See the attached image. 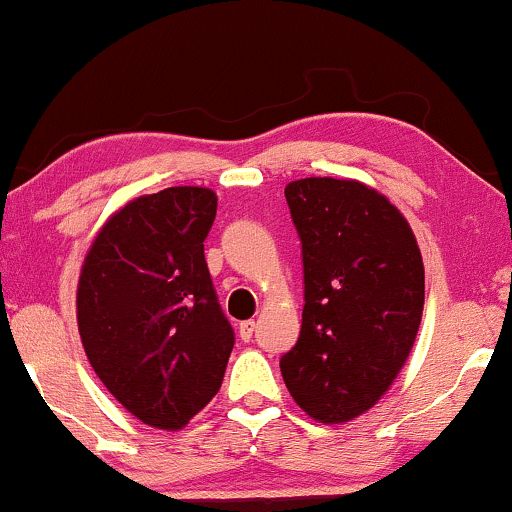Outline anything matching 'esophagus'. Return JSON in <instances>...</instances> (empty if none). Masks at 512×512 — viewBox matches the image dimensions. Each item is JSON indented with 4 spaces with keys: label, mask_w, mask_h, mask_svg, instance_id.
Segmentation results:
<instances>
[{
    "label": "esophagus",
    "mask_w": 512,
    "mask_h": 512,
    "mask_svg": "<svg viewBox=\"0 0 512 512\" xmlns=\"http://www.w3.org/2000/svg\"><path fill=\"white\" fill-rule=\"evenodd\" d=\"M254 330H256L254 318H251V321H242L239 323V338H242L244 342H249L251 338H254Z\"/></svg>",
    "instance_id": "esophagus-1"
}]
</instances>
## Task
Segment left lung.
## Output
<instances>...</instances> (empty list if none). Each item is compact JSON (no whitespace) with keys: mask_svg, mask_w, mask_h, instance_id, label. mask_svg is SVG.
<instances>
[{"mask_svg":"<svg viewBox=\"0 0 512 512\" xmlns=\"http://www.w3.org/2000/svg\"><path fill=\"white\" fill-rule=\"evenodd\" d=\"M285 198L302 242L304 311L282 378L309 417L340 424L376 405L410 357L422 254L400 210L362 182L297 179Z\"/></svg>","mask_w":512,"mask_h":512,"instance_id":"1","label":"left lung"}]
</instances>
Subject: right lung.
Wrapping results in <instances>:
<instances>
[{
    "mask_svg": "<svg viewBox=\"0 0 512 512\" xmlns=\"http://www.w3.org/2000/svg\"><path fill=\"white\" fill-rule=\"evenodd\" d=\"M218 196L170 186L102 225L78 278L83 350L124 410L177 431L215 398L234 347L203 242Z\"/></svg>",
    "mask_w": 512,
    "mask_h": 512,
    "instance_id": "1",
    "label": "right lung"
}]
</instances>
